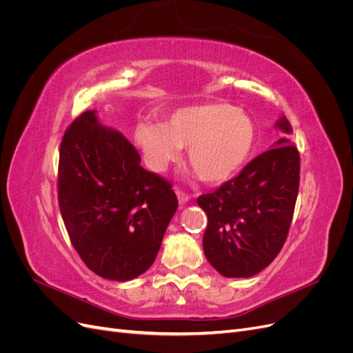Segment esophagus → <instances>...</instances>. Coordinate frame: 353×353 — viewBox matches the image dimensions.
<instances>
[{"label":"esophagus","mask_w":353,"mask_h":353,"mask_svg":"<svg viewBox=\"0 0 353 353\" xmlns=\"http://www.w3.org/2000/svg\"><path fill=\"white\" fill-rule=\"evenodd\" d=\"M175 193H176V197H178V201H179V206L181 208H184V206H187V203L190 201V196L188 194H185L184 191H181V190H175Z\"/></svg>","instance_id":"esophagus-1"}]
</instances>
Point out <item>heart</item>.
<instances>
[{
    "mask_svg": "<svg viewBox=\"0 0 353 353\" xmlns=\"http://www.w3.org/2000/svg\"><path fill=\"white\" fill-rule=\"evenodd\" d=\"M134 143L153 172L176 162L187 147V159L209 185H221L236 176L256 145L252 117L221 101L187 104L166 114L163 123L140 122Z\"/></svg>",
    "mask_w": 353,
    "mask_h": 353,
    "instance_id": "b5f03b06",
    "label": "heart"
}]
</instances>
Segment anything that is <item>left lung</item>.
Wrapping results in <instances>:
<instances>
[{
    "mask_svg": "<svg viewBox=\"0 0 353 353\" xmlns=\"http://www.w3.org/2000/svg\"><path fill=\"white\" fill-rule=\"evenodd\" d=\"M285 134L215 193L200 196L197 205L209 223L203 236L206 259L227 279H249L280 253L299 191L301 157L288 134L285 116L275 122Z\"/></svg>",
    "mask_w": 353,
    "mask_h": 353,
    "instance_id": "left-lung-1",
    "label": "left lung"
}]
</instances>
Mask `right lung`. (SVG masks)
I'll return each instance as SVG.
<instances>
[{
	"mask_svg": "<svg viewBox=\"0 0 353 353\" xmlns=\"http://www.w3.org/2000/svg\"><path fill=\"white\" fill-rule=\"evenodd\" d=\"M140 163L132 144L95 110L63 137L60 212L74 250L103 279L130 281L150 268L178 208L172 185Z\"/></svg>",
	"mask_w": 353,
	"mask_h": 353,
	"instance_id": "1",
	"label": "right lung"
}]
</instances>
